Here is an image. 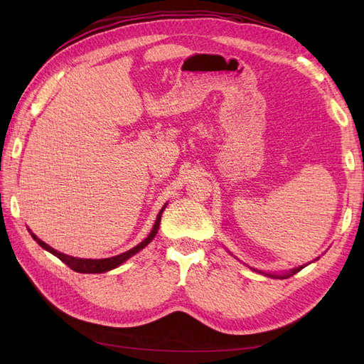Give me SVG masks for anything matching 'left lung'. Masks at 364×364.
<instances>
[{"label": "left lung", "instance_id": "left-lung-1", "mask_svg": "<svg viewBox=\"0 0 364 364\" xmlns=\"http://www.w3.org/2000/svg\"><path fill=\"white\" fill-rule=\"evenodd\" d=\"M305 266H301V267H297V269H294V270H291L290 273H287V274H282V277H279V274H278V278H290V277H293V274L294 273H297V272H299V270H302ZM269 277H277V274H269Z\"/></svg>", "mask_w": 364, "mask_h": 364}]
</instances>
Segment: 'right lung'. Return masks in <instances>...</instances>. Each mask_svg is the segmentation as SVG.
Wrapping results in <instances>:
<instances>
[{
  "mask_svg": "<svg viewBox=\"0 0 364 364\" xmlns=\"http://www.w3.org/2000/svg\"><path fill=\"white\" fill-rule=\"evenodd\" d=\"M165 206H167V205H165ZM165 206L159 211V214H158V217H156L155 226H153V229H151V232L149 234V237H147L144 241H142V243H139V245L135 246L134 249H130V250H127V252H124V253H121V255H117V257H112V258H103V259L74 258V257L65 255V253L58 252L56 249L50 247L47 243H43V241L39 240L36 235L31 234V237L38 241V245H39L41 247H43L46 250H48L50 253H53L54 257H58L62 262L67 264V266H68L70 269H73L74 272H79V273H105V272H107V270H112V269L118 267L119 264H123V262H124L126 259H129L130 257H134L135 253H138L141 249H144V247L150 243V241H151L153 238H155V235L158 234L159 223H161V215H162V213H164Z\"/></svg>",
  "mask_w": 364,
  "mask_h": 364,
  "instance_id": "obj_1",
  "label": "right lung"
}]
</instances>
